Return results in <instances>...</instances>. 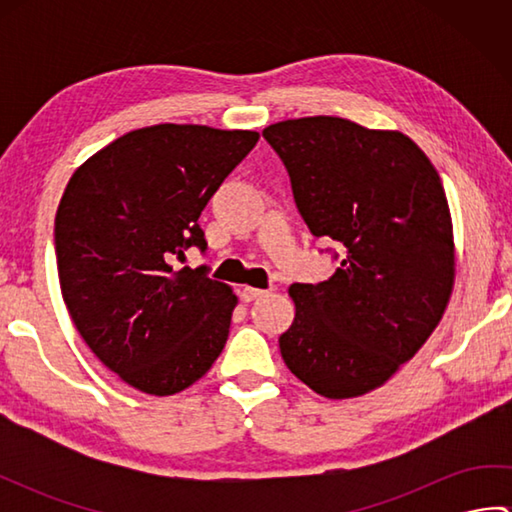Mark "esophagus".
I'll return each mask as SVG.
<instances>
[{"mask_svg":"<svg viewBox=\"0 0 512 512\" xmlns=\"http://www.w3.org/2000/svg\"><path fill=\"white\" fill-rule=\"evenodd\" d=\"M264 295H268V290L253 288V286H242V288H239V297H242V301H246V303L255 301L259 297H264Z\"/></svg>","mask_w":512,"mask_h":512,"instance_id":"34e87169","label":"esophagus"}]
</instances>
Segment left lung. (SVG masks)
I'll return each mask as SVG.
<instances>
[{"mask_svg": "<svg viewBox=\"0 0 512 512\" xmlns=\"http://www.w3.org/2000/svg\"><path fill=\"white\" fill-rule=\"evenodd\" d=\"M264 138L312 235L345 246L328 281L288 288L297 312L281 358L325 398L369 394L416 356L449 306L455 244L442 180L409 136L339 116L290 118Z\"/></svg>", "mask_w": 512, "mask_h": 512, "instance_id": "left-lung-1", "label": "left lung"}]
</instances>
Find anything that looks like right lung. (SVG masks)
Segmentation results:
<instances>
[{
    "label": "right lung",
    "instance_id": "obj_1",
    "mask_svg": "<svg viewBox=\"0 0 512 512\" xmlns=\"http://www.w3.org/2000/svg\"><path fill=\"white\" fill-rule=\"evenodd\" d=\"M259 134L134 129L72 173L54 217L61 295L99 361L143 394L173 396L222 354L237 297L173 259L206 239L198 217Z\"/></svg>",
    "mask_w": 512,
    "mask_h": 512
}]
</instances>
